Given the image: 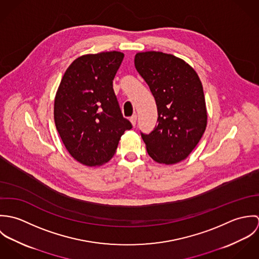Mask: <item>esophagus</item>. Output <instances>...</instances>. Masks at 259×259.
<instances>
[{
	"label": "esophagus",
	"instance_id": "1",
	"mask_svg": "<svg viewBox=\"0 0 259 259\" xmlns=\"http://www.w3.org/2000/svg\"><path fill=\"white\" fill-rule=\"evenodd\" d=\"M137 118H138L137 114H134V115H132V116L130 117V120H131V122H132V124H133L134 126H136V123H137Z\"/></svg>",
	"mask_w": 259,
	"mask_h": 259
}]
</instances>
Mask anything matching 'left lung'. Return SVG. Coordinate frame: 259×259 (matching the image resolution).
I'll list each match as a JSON object with an SVG mask.
<instances>
[{
	"instance_id": "1",
	"label": "left lung",
	"mask_w": 259,
	"mask_h": 259,
	"mask_svg": "<svg viewBox=\"0 0 259 259\" xmlns=\"http://www.w3.org/2000/svg\"><path fill=\"white\" fill-rule=\"evenodd\" d=\"M135 66L157 107V125L141 133L149 156L164 164L184 160L200 141L207 120L201 81L182 59L161 52L139 53Z\"/></svg>"
}]
</instances>
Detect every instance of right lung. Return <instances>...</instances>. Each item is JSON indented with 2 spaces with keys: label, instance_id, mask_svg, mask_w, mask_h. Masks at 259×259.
Returning <instances> with one entry per match:
<instances>
[{
  "label": "right lung",
  "instance_id": "right-lung-1",
  "mask_svg": "<svg viewBox=\"0 0 259 259\" xmlns=\"http://www.w3.org/2000/svg\"><path fill=\"white\" fill-rule=\"evenodd\" d=\"M122 59L123 54L115 51L81 56L67 69L59 85L56 127L70 154L84 165L109 161L120 137L133 127L112 88Z\"/></svg>",
  "mask_w": 259,
  "mask_h": 259
}]
</instances>
